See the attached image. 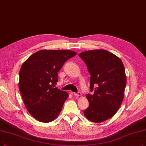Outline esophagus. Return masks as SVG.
Wrapping results in <instances>:
<instances>
[{
    "mask_svg": "<svg viewBox=\"0 0 146 146\" xmlns=\"http://www.w3.org/2000/svg\"><path fill=\"white\" fill-rule=\"evenodd\" d=\"M74 95L76 96H81V92H77V93H74Z\"/></svg>",
    "mask_w": 146,
    "mask_h": 146,
    "instance_id": "obj_1",
    "label": "esophagus"
}]
</instances>
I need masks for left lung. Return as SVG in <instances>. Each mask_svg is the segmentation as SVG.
Masks as SVG:
<instances>
[{"label":"left lung","mask_w":146,"mask_h":146,"mask_svg":"<svg viewBox=\"0 0 146 146\" xmlns=\"http://www.w3.org/2000/svg\"><path fill=\"white\" fill-rule=\"evenodd\" d=\"M78 56L87 67L90 90L93 91L86 96L89 106L84 114L90 121L101 123L111 118L123 101L126 84L124 65L119 57L105 50L86 51Z\"/></svg>","instance_id":"1"}]
</instances>
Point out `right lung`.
<instances>
[{"instance_id": "right-lung-1", "label": "right lung", "mask_w": 146, "mask_h": 146, "mask_svg": "<svg viewBox=\"0 0 146 146\" xmlns=\"http://www.w3.org/2000/svg\"><path fill=\"white\" fill-rule=\"evenodd\" d=\"M77 53L71 50H42L23 63L19 73V90L26 108L37 120L47 123L60 114L68 93L54 88L58 72Z\"/></svg>"}]
</instances>
